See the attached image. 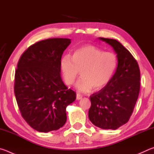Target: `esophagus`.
Wrapping results in <instances>:
<instances>
[{
	"label": "esophagus",
	"instance_id": "obj_1",
	"mask_svg": "<svg viewBox=\"0 0 154 154\" xmlns=\"http://www.w3.org/2000/svg\"><path fill=\"white\" fill-rule=\"evenodd\" d=\"M76 98L77 100H80V99H82L83 98V96L81 95L79 93H77V95H76Z\"/></svg>",
	"mask_w": 154,
	"mask_h": 154
}]
</instances>
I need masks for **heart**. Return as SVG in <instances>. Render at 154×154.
I'll list each match as a JSON object with an SVG mask.
<instances>
[{
    "instance_id": "heart-1",
    "label": "heart",
    "mask_w": 154,
    "mask_h": 154,
    "mask_svg": "<svg viewBox=\"0 0 154 154\" xmlns=\"http://www.w3.org/2000/svg\"><path fill=\"white\" fill-rule=\"evenodd\" d=\"M60 66L66 85H72L81 71L82 77L75 88L79 92H88L94 88L102 89L111 82L118 69V60L113 52L88 45L77 49L72 57L64 56Z\"/></svg>"
}]
</instances>
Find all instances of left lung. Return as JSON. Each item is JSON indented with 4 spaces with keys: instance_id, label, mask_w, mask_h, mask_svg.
<instances>
[{
    "instance_id": "left-lung-1",
    "label": "left lung",
    "mask_w": 154,
    "mask_h": 154,
    "mask_svg": "<svg viewBox=\"0 0 154 154\" xmlns=\"http://www.w3.org/2000/svg\"><path fill=\"white\" fill-rule=\"evenodd\" d=\"M98 38L113 48L118 66L111 82L90 96L88 117L96 126L116 130L128 122L133 112L140 91V70L136 60L119 41Z\"/></svg>"
}]
</instances>
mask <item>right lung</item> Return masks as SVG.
<instances>
[{
	"label": "right lung",
	"mask_w": 154,
	"mask_h": 154,
	"mask_svg": "<svg viewBox=\"0 0 154 154\" xmlns=\"http://www.w3.org/2000/svg\"><path fill=\"white\" fill-rule=\"evenodd\" d=\"M71 39L48 38L30 46L15 71L14 92L21 115L38 132H48L66 122V106L76 93L64 85L60 62Z\"/></svg>",
	"instance_id": "obj_1"
}]
</instances>
